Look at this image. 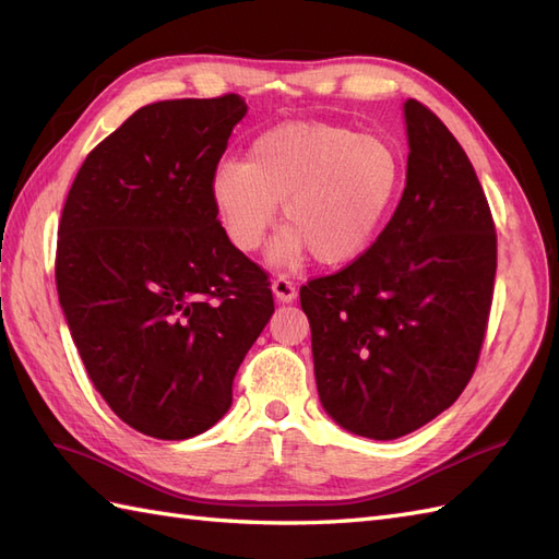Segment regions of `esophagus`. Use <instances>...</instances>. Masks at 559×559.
Here are the masks:
<instances>
[{"label":"esophagus","instance_id":"esophagus-1","mask_svg":"<svg viewBox=\"0 0 559 559\" xmlns=\"http://www.w3.org/2000/svg\"><path fill=\"white\" fill-rule=\"evenodd\" d=\"M273 294H275V300L277 304H294L296 300V286L286 280V277H277L273 282Z\"/></svg>","mask_w":559,"mask_h":559}]
</instances>
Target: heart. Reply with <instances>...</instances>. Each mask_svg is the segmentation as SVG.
Wrapping results in <instances>:
<instances>
[{"mask_svg": "<svg viewBox=\"0 0 559 559\" xmlns=\"http://www.w3.org/2000/svg\"><path fill=\"white\" fill-rule=\"evenodd\" d=\"M404 159L383 135L331 122H289L253 139L247 162L223 159L209 198L230 245L251 253L282 216L267 263L294 267L312 253L338 267L365 255L400 198Z\"/></svg>", "mask_w": 559, "mask_h": 559, "instance_id": "obj_1", "label": "heart"}]
</instances>
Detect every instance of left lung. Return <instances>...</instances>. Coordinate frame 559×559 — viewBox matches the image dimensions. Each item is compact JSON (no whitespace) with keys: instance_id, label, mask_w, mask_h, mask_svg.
<instances>
[{"instance_id":"obj_1","label":"left lung","mask_w":559,"mask_h":559,"mask_svg":"<svg viewBox=\"0 0 559 559\" xmlns=\"http://www.w3.org/2000/svg\"><path fill=\"white\" fill-rule=\"evenodd\" d=\"M404 124L395 214L361 259L300 289L324 412L369 440H397L459 400L496 277L493 221L471 159L414 98Z\"/></svg>"}]
</instances>
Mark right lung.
I'll return each instance as SVG.
<instances>
[{
  "mask_svg": "<svg viewBox=\"0 0 559 559\" xmlns=\"http://www.w3.org/2000/svg\"><path fill=\"white\" fill-rule=\"evenodd\" d=\"M242 96L159 100L84 159L58 225L70 336L127 426L188 440L228 414L233 379L275 312L267 275L230 245L209 180Z\"/></svg>",
  "mask_w": 559,
  "mask_h": 559,
  "instance_id": "1",
  "label": "right lung"
}]
</instances>
